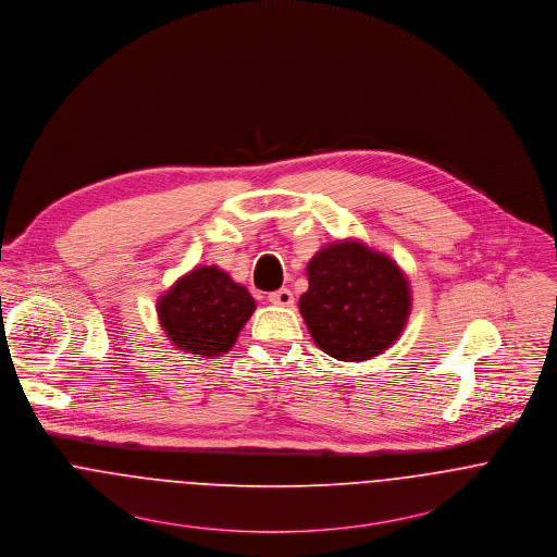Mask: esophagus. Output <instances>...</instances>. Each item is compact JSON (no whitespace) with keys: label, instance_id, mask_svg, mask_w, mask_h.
<instances>
[{"label":"esophagus","instance_id":"34e87169","mask_svg":"<svg viewBox=\"0 0 557 557\" xmlns=\"http://www.w3.org/2000/svg\"><path fill=\"white\" fill-rule=\"evenodd\" d=\"M269 301L273 306H280V308H293L295 306V297H293V293L288 288H280V290L271 293Z\"/></svg>","mask_w":557,"mask_h":557}]
</instances>
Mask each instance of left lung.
Here are the masks:
<instances>
[{"label":"left lung","mask_w":557,"mask_h":557,"mask_svg":"<svg viewBox=\"0 0 557 557\" xmlns=\"http://www.w3.org/2000/svg\"><path fill=\"white\" fill-rule=\"evenodd\" d=\"M299 309L311 339L339 361H368L391 348L412 308L410 284L386 253L350 239L320 249L308 262Z\"/></svg>","instance_id":"left-lung-1"}]
</instances>
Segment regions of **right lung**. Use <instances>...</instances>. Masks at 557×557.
Instances as JSON below:
<instances>
[{
    "label": "right lung",
    "instance_id": "add662e5",
    "mask_svg": "<svg viewBox=\"0 0 557 557\" xmlns=\"http://www.w3.org/2000/svg\"><path fill=\"white\" fill-rule=\"evenodd\" d=\"M256 309L246 286L220 267H196L158 301L166 337L180 350L200 357L226 355Z\"/></svg>",
    "mask_w": 557,
    "mask_h": 557
}]
</instances>
